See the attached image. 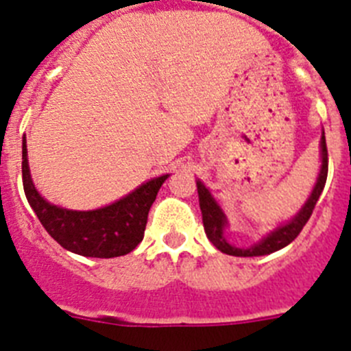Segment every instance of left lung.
<instances>
[{"instance_id": "8db88e82", "label": "left lung", "mask_w": 351, "mask_h": 351, "mask_svg": "<svg viewBox=\"0 0 351 351\" xmlns=\"http://www.w3.org/2000/svg\"><path fill=\"white\" fill-rule=\"evenodd\" d=\"M322 169L320 175H318L317 185H315L313 192L309 195V199L306 201L304 206L301 208L295 217L290 220L285 226L278 227L276 230H273L267 238L262 239L257 245L250 246V248H238V246H232L226 241V236H223V227L227 226L226 215L220 210V206L215 203V199L211 197V194L208 192V189L204 187L203 183L197 182V194H199V208H201V215H203V226L204 232H206L208 239L213 243L220 252L227 255H234V257H258V255H267L273 254L276 250H282L283 246L290 245L293 239L298 238L299 232L302 230V227L306 226V222L309 220L311 213H313L315 206H317V201L320 197L322 191L325 187V182H327V171H329V156H327V143H325V134H322Z\"/></svg>"}]
</instances>
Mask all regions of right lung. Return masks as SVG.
Segmentation results:
<instances>
[{
    "mask_svg": "<svg viewBox=\"0 0 351 351\" xmlns=\"http://www.w3.org/2000/svg\"><path fill=\"white\" fill-rule=\"evenodd\" d=\"M168 175L143 183L121 201L93 211L53 206L38 194L27 166L26 140H22V185L31 208L45 230L62 248L84 257L112 258L129 254L140 245L148 211Z\"/></svg>",
    "mask_w": 351,
    "mask_h": 351,
    "instance_id": "1",
    "label": "right lung"
}]
</instances>
